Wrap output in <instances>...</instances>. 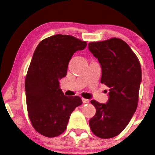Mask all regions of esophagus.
Listing matches in <instances>:
<instances>
[{
  "instance_id": "obj_1",
  "label": "esophagus",
  "mask_w": 155,
  "mask_h": 155,
  "mask_svg": "<svg viewBox=\"0 0 155 155\" xmlns=\"http://www.w3.org/2000/svg\"><path fill=\"white\" fill-rule=\"evenodd\" d=\"M82 102L83 104H86V103H89V100L87 99H85V98H82Z\"/></svg>"
}]
</instances>
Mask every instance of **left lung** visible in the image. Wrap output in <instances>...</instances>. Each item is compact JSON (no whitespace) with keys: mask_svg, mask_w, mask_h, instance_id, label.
<instances>
[{"mask_svg":"<svg viewBox=\"0 0 155 155\" xmlns=\"http://www.w3.org/2000/svg\"><path fill=\"white\" fill-rule=\"evenodd\" d=\"M88 45L102 67L101 83L110 88L106 104L91 101L96 112L89 120V126L96 136L111 138L121 133L136 110L141 66L130 47L120 38L93 42Z\"/></svg>","mask_w":155,"mask_h":155,"instance_id":"left-lung-1","label":"left lung"}]
</instances>
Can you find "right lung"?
<instances>
[{
	"instance_id": "1",
	"label": "right lung",
	"mask_w": 155,
	"mask_h": 155,
	"mask_svg": "<svg viewBox=\"0 0 155 155\" xmlns=\"http://www.w3.org/2000/svg\"><path fill=\"white\" fill-rule=\"evenodd\" d=\"M87 45L71 35H55L41 41L35 51L25 80L26 104L32 127L44 136L62 134L70 114L82 104L79 96L64 95L59 80L66 76L74 53Z\"/></svg>"
}]
</instances>
